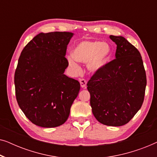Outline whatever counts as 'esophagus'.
<instances>
[{"instance_id":"obj_1","label":"esophagus","mask_w":157,"mask_h":157,"mask_svg":"<svg viewBox=\"0 0 157 157\" xmlns=\"http://www.w3.org/2000/svg\"><path fill=\"white\" fill-rule=\"evenodd\" d=\"M79 81H80V84H81V86L82 88H86V81L85 80V79L83 78H81L80 80H79Z\"/></svg>"}]
</instances>
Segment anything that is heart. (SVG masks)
Wrapping results in <instances>:
<instances>
[{
  "label": "heart",
  "instance_id": "b5f03b06",
  "mask_svg": "<svg viewBox=\"0 0 157 157\" xmlns=\"http://www.w3.org/2000/svg\"><path fill=\"white\" fill-rule=\"evenodd\" d=\"M111 54V46L107 43L98 40H83L75 46L74 55L71 53L67 56V60L71 68L76 72L81 71L77 61L87 63L88 69L91 72H96L108 63Z\"/></svg>",
  "mask_w": 157,
  "mask_h": 157
}]
</instances>
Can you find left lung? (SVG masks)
Returning a JSON list of instances; mask_svg holds the SVG:
<instances>
[{"instance_id":"8db88e82","label":"left lung","mask_w":157,"mask_h":157,"mask_svg":"<svg viewBox=\"0 0 157 157\" xmlns=\"http://www.w3.org/2000/svg\"><path fill=\"white\" fill-rule=\"evenodd\" d=\"M117 44L116 59L96 71L87 83L92 112L100 123L120 126L141 109L147 76L139 51L123 36H109Z\"/></svg>"}]
</instances>
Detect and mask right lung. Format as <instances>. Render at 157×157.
Listing matches in <instances>:
<instances>
[{
    "mask_svg": "<svg viewBox=\"0 0 157 157\" xmlns=\"http://www.w3.org/2000/svg\"><path fill=\"white\" fill-rule=\"evenodd\" d=\"M74 33H40L23 49L15 72L18 106L32 123L44 128L68 119L80 83L64 74L66 48Z\"/></svg>",
    "mask_w": 157,
    "mask_h": 157,
    "instance_id": "obj_1",
    "label": "right lung"
}]
</instances>
